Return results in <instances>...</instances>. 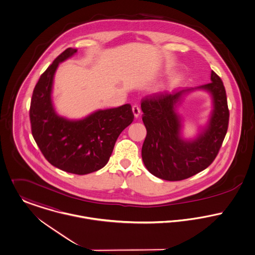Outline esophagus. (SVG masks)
<instances>
[{
    "mask_svg": "<svg viewBox=\"0 0 255 255\" xmlns=\"http://www.w3.org/2000/svg\"><path fill=\"white\" fill-rule=\"evenodd\" d=\"M132 113H133V116L134 118H138L139 115H140V108L136 105H133L132 106Z\"/></svg>",
    "mask_w": 255,
    "mask_h": 255,
    "instance_id": "esophagus-1",
    "label": "esophagus"
}]
</instances>
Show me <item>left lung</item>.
<instances>
[{
  "label": "left lung",
  "mask_w": 255,
  "mask_h": 255,
  "mask_svg": "<svg viewBox=\"0 0 255 255\" xmlns=\"http://www.w3.org/2000/svg\"><path fill=\"white\" fill-rule=\"evenodd\" d=\"M198 89L212 94L214 110L199 135L184 140L176 107L185 94ZM141 110L147 130L141 155L152 175L165 181H182L205 170L214 161L228 130L230 114L223 81L213 71L210 83L148 96L142 99Z\"/></svg>",
  "instance_id": "8db88e82"
}]
</instances>
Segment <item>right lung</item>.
<instances>
[{
    "mask_svg": "<svg viewBox=\"0 0 255 255\" xmlns=\"http://www.w3.org/2000/svg\"><path fill=\"white\" fill-rule=\"evenodd\" d=\"M76 52L68 48L41 74L29 117L33 138L48 162L65 172L86 175L108 163L119 135L134 116L129 104L98 110L80 120H69L56 113L52 101L54 75L59 64Z\"/></svg>",
    "mask_w": 255,
    "mask_h": 255,
    "instance_id": "add662e5",
    "label": "right lung"
}]
</instances>
